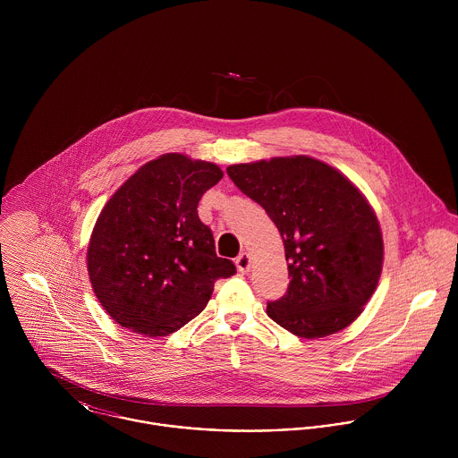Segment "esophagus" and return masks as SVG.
Here are the masks:
<instances>
[{
    "mask_svg": "<svg viewBox=\"0 0 458 458\" xmlns=\"http://www.w3.org/2000/svg\"><path fill=\"white\" fill-rule=\"evenodd\" d=\"M236 266L242 273H247L249 267H250V256L247 252H242L238 258H236Z\"/></svg>",
    "mask_w": 458,
    "mask_h": 458,
    "instance_id": "1",
    "label": "esophagus"
}]
</instances>
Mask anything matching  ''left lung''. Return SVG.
Instances as JSON below:
<instances>
[{
    "label": "left lung",
    "instance_id": "obj_1",
    "mask_svg": "<svg viewBox=\"0 0 458 458\" xmlns=\"http://www.w3.org/2000/svg\"><path fill=\"white\" fill-rule=\"evenodd\" d=\"M229 178L276 225L289 269L287 293L267 316L303 338L349 327L374 294L385 259L374 208L340 171L307 157L227 167Z\"/></svg>",
    "mask_w": 458,
    "mask_h": 458
}]
</instances>
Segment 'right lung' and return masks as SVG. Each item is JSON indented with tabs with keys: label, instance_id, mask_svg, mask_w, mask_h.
I'll return each instance as SVG.
<instances>
[{
	"label": "right lung",
	"instance_id": "1",
	"mask_svg": "<svg viewBox=\"0 0 458 458\" xmlns=\"http://www.w3.org/2000/svg\"><path fill=\"white\" fill-rule=\"evenodd\" d=\"M222 176L213 162L165 153L106 202L86 264L95 296L120 327L171 335L204 310L218 278L236 273L233 261L216 256L197 215L200 197Z\"/></svg>",
	"mask_w": 458,
	"mask_h": 458
}]
</instances>
